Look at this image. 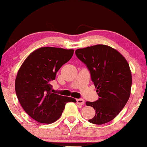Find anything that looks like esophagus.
<instances>
[{
  "mask_svg": "<svg viewBox=\"0 0 147 147\" xmlns=\"http://www.w3.org/2000/svg\"><path fill=\"white\" fill-rule=\"evenodd\" d=\"M76 102H77L78 104H80V105H84V103H85V101L83 99L80 98V99L76 100Z\"/></svg>",
  "mask_w": 147,
  "mask_h": 147,
  "instance_id": "obj_1",
  "label": "esophagus"
}]
</instances>
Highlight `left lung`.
I'll list each match as a JSON object with an SVG mask.
<instances>
[{
	"label": "left lung",
	"mask_w": 147,
	"mask_h": 147,
	"mask_svg": "<svg viewBox=\"0 0 147 147\" xmlns=\"http://www.w3.org/2000/svg\"><path fill=\"white\" fill-rule=\"evenodd\" d=\"M76 55L89 69L99 96L96 102H86L96 111L88 121L107 123L118 115L129 99L132 86L129 65L117 50L105 45L78 49Z\"/></svg>",
	"instance_id": "obj_1"
}]
</instances>
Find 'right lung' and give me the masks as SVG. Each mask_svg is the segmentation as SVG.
<instances>
[{
    "label": "right lung",
    "instance_id": "add662e5",
    "mask_svg": "<svg viewBox=\"0 0 147 147\" xmlns=\"http://www.w3.org/2000/svg\"><path fill=\"white\" fill-rule=\"evenodd\" d=\"M74 49L41 47L22 64L15 80L18 100L29 116L40 123L51 124L62 114L66 103L74 98L52 93L51 82L62 65L71 59Z\"/></svg>",
    "mask_w": 147,
    "mask_h": 147
}]
</instances>
